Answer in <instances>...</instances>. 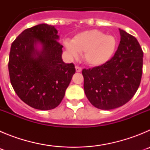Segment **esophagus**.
<instances>
[{"instance_id": "34e87169", "label": "esophagus", "mask_w": 150, "mask_h": 150, "mask_svg": "<svg viewBox=\"0 0 150 150\" xmlns=\"http://www.w3.org/2000/svg\"><path fill=\"white\" fill-rule=\"evenodd\" d=\"M76 72H81L82 71V68L80 67H79V66H76Z\"/></svg>"}]
</instances>
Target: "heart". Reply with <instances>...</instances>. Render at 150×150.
Listing matches in <instances>:
<instances>
[{"label": "heart", "mask_w": 150, "mask_h": 150, "mask_svg": "<svg viewBox=\"0 0 150 150\" xmlns=\"http://www.w3.org/2000/svg\"><path fill=\"white\" fill-rule=\"evenodd\" d=\"M66 50L72 58H77L83 52V59L88 65L100 66L111 59L116 46V38L104 35L98 30H88L76 34L72 42H64Z\"/></svg>", "instance_id": "heart-1"}]
</instances>
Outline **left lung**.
<instances>
[{
  "mask_svg": "<svg viewBox=\"0 0 150 150\" xmlns=\"http://www.w3.org/2000/svg\"><path fill=\"white\" fill-rule=\"evenodd\" d=\"M120 43L114 56L100 66L83 69L84 91L94 107L112 110L126 104L138 89L144 52L134 37L120 29Z\"/></svg>",
  "mask_w": 150,
  "mask_h": 150,
  "instance_id": "8db88e82",
  "label": "left lung"
}]
</instances>
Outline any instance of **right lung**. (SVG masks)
Returning <instances> with one entry per match:
<instances>
[{"mask_svg":"<svg viewBox=\"0 0 150 150\" xmlns=\"http://www.w3.org/2000/svg\"><path fill=\"white\" fill-rule=\"evenodd\" d=\"M57 34L55 26L40 24L23 30L11 45L10 83L19 98L34 109L58 107L76 72L74 64L62 60Z\"/></svg>","mask_w":150,"mask_h":150,"instance_id":"obj_1","label":"right lung"}]
</instances>
